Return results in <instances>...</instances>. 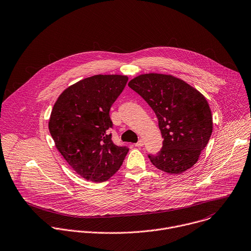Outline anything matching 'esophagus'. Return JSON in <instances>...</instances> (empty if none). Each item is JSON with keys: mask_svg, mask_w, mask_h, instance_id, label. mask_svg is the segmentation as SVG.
<instances>
[{"mask_svg": "<svg viewBox=\"0 0 251 251\" xmlns=\"http://www.w3.org/2000/svg\"><path fill=\"white\" fill-rule=\"evenodd\" d=\"M136 147H143L144 146V141L142 139H140L136 144H135Z\"/></svg>", "mask_w": 251, "mask_h": 251, "instance_id": "34e87169", "label": "esophagus"}]
</instances>
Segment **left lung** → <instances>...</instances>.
<instances>
[{
  "mask_svg": "<svg viewBox=\"0 0 251 251\" xmlns=\"http://www.w3.org/2000/svg\"><path fill=\"white\" fill-rule=\"evenodd\" d=\"M128 86L147 101L158 120L163 142L157 153L149 154L151 162L171 175L192 168L213 131L212 113L204 96L171 75H140Z\"/></svg>",
  "mask_w": 251,
  "mask_h": 251,
  "instance_id": "obj_1",
  "label": "left lung"
}]
</instances>
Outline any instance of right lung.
Wrapping results in <instances>:
<instances>
[{
    "mask_svg": "<svg viewBox=\"0 0 251 251\" xmlns=\"http://www.w3.org/2000/svg\"><path fill=\"white\" fill-rule=\"evenodd\" d=\"M128 76L96 75L66 89L55 102L49 131L57 150L81 177L94 182L109 179L129 151L116 146L109 129V111Z\"/></svg>",
    "mask_w": 251,
    "mask_h": 251,
    "instance_id": "right-lung-1",
    "label": "right lung"
}]
</instances>
